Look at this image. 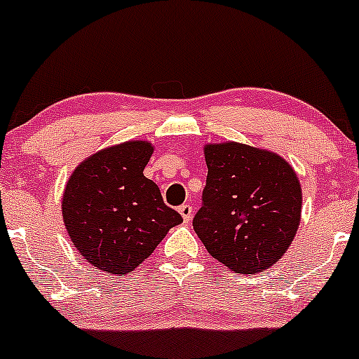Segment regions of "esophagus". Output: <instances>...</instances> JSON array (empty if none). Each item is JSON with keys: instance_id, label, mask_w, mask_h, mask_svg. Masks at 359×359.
<instances>
[{"instance_id": "esophagus-1", "label": "esophagus", "mask_w": 359, "mask_h": 359, "mask_svg": "<svg viewBox=\"0 0 359 359\" xmlns=\"http://www.w3.org/2000/svg\"><path fill=\"white\" fill-rule=\"evenodd\" d=\"M180 214H181V217H183V221L184 223H188V221L191 219V212H194V207L191 205H188V204H183L180 207Z\"/></svg>"}]
</instances>
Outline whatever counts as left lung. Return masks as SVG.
Masks as SVG:
<instances>
[{
    "label": "left lung",
    "instance_id": "1",
    "mask_svg": "<svg viewBox=\"0 0 359 359\" xmlns=\"http://www.w3.org/2000/svg\"><path fill=\"white\" fill-rule=\"evenodd\" d=\"M204 155L207 180L194 230L207 252L231 271H264L297 233V175L280 155L243 143L205 145Z\"/></svg>",
    "mask_w": 359,
    "mask_h": 359
}]
</instances>
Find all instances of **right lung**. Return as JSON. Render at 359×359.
<instances>
[{
  "label": "right lung",
  "instance_id": "obj_1",
  "mask_svg": "<svg viewBox=\"0 0 359 359\" xmlns=\"http://www.w3.org/2000/svg\"><path fill=\"white\" fill-rule=\"evenodd\" d=\"M152 154V143L140 140L109 147L84 158L67 181L62 198L67 233L102 271L131 273L183 221L143 176Z\"/></svg>",
  "mask_w": 359,
  "mask_h": 359
}]
</instances>
